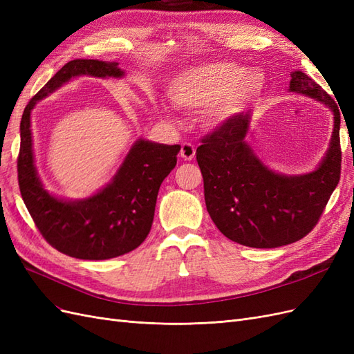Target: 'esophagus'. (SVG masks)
Instances as JSON below:
<instances>
[{"label": "esophagus", "mask_w": 354, "mask_h": 354, "mask_svg": "<svg viewBox=\"0 0 354 354\" xmlns=\"http://www.w3.org/2000/svg\"><path fill=\"white\" fill-rule=\"evenodd\" d=\"M195 152H196V149H195V146L192 145V143H183L181 145V149H180V155H181V158H183L185 160H192L195 158Z\"/></svg>", "instance_id": "1"}]
</instances>
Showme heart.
Here are the masks:
<instances>
[{
	"label": "heart",
	"mask_w": 354,
	"mask_h": 354,
	"mask_svg": "<svg viewBox=\"0 0 354 354\" xmlns=\"http://www.w3.org/2000/svg\"><path fill=\"white\" fill-rule=\"evenodd\" d=\"M264 84V75L260 71H245L236 63L216 62L180 73L169 84V99L185 111H203L208 107V121L220 125L255 99Z\"/></svg>",
	"instance_id": "heart-1"
}]
</instances>
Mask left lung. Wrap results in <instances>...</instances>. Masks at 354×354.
<instances>
[{"label": "left lung", "instance_id": "left-lung-1", "mask_svg": "<svg viewBox=\"0 0 354 354\" xmlns=\"http://www.w3.org/2000/svg\"><path fill=\"white\" fill-rule=\"evenodd\" d=\"M289 90L326 104L334 112L329 149L313 173L282 176L261 164L245 142L250 113H238L201 140L196 160L207 209L217 229L251 248H276L313 230L341 176L339 109L330 95L301 71Z\"/></svg>", "mask_w": 354, "mask_h": 354}]
</instances>
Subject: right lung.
I'll return each mask as SVG.
<instances>
[{
  "mask_svg": "<svg viewBox=\"0 0 354 354\" xmlns=\"http://www.w3.org/2000/svg\"><path fill=\"white\" fill-rule=\"evenodd\" d=\"M81 75L121 78L124 72L115 62L75 59L29 100L20 121L19 187L35 226L53 248L81 260H108L136 250L147 238L160 183L176 167L180 146L140 138L99 194L81 201L51 196L42 187L34 164L30 112L38 100Z\"/></svg>",
  "mask_w": 354,
  "mask_h": 354,
  "instance_id": "right-lung-1",
  "label": "right lung"
}]
</instances>
